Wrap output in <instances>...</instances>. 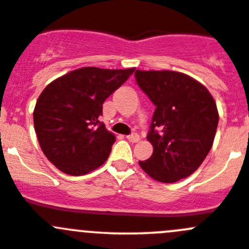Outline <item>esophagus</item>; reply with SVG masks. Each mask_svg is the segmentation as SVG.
<instances>
[{"mask_svg":"<svg viewBox=\"0 0 249 249\" xmlns=\"http://www.w3.org/2000/svg\"><path fill=\"white\" fill-rule=\"evenodd\" d=\"M127 140L132 143H136L140 141V136H138L137 133H132V134H129V136H127Z\"/></svg>","mask_w":249,"mask_h":249,"instance_id":"1","label":"esophagus"}]
</instances>
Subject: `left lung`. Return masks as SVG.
I'll use <instances>...</instances> for the list:
<instances>
[{"label": "left lung", "mask_w": 249, "mask_h": 249, "mask_svg": "<svg viewBox=\"0 0 249 249\" xmlns=\"http://www.w3.org/2000/svg\"><path fill=\"white\" fill-rule=\"evenodd\" d=\"M136 81L156 106L147 140L153 154L140 165L150 178L175 182L193 174L213 147L218 124L206 88L178 71L136 70Z\"/></svg>", "instance_id": "8db88e82"}]
</instances>
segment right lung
I'll return each instance as SVG.
<instances>
[{
    "label": "right lung",
    "mask_w": 249,
    "mask_h": 249,
    "mask_svg": "<svg viewBox=\"0 0 249 249\" xmlns=\"http://www.w3.org/2000/svg\"><path fill=\"white\" fill-rule=\"evenodd\" d=\"M133 71L81 68L43 90L34 107V129L43 153L59 170L77 177L107 160L116 137L99 121L102 105Z\"/></svg>",
    "instance_id": "1"
}]
</instances>
